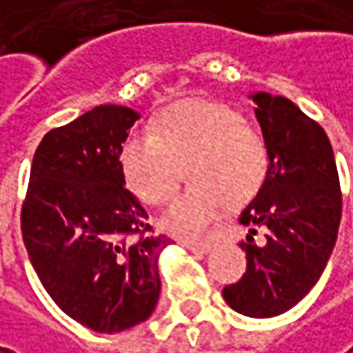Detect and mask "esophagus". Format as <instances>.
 <instances>
[{
    "label": "esophagus",
    "instance_id": "obj_1",
    "mask_svg": "<svg viewBox=\"0 0 353 353\" xmlns=\"http://www.w3.org/2000/svg\"><path fill=\"white\" fill-rule=\"evenodd\" d=\"M185 248H190L192 252H198V254H206L212 250V244L210 242H183Z\"/></svg>",
    "mask_w": 353,
    "mask_h": 353
}]
</instances>
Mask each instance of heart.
<instances>
[{
	"label": "heart",
	"mask_w": 353,
	"mask_h": 353,
	"mask_svg": "<svg viewBox=\"0 0 353 353\" xmlns=\"http://www.w3.org/2000/svg\"><path fill=\"white\" fill-rule=\"evenodd\" d=\"M127 188L147 206L161 208L176 196L181 168L188 188L161 226L177 239L206 236L228 204L252 200L269 176V149L259 129L222 103H179L159 112L149 131H131L119 149Z\"/></svg>",
	"instance_id": "1"
}]
</instances>
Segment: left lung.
Returning a JSON list of instances; mask_svg holds the SVG:
<instances>
[{
    "label": "left lung",
    "mask_w": 353,
    "mask_h": 353,
    "mask_svg": "<svg viewBox=\"0 0 353 353\" xmlns=\"http://www.w3.org/2000/svg\"><path fill=\"white\" fill-rule=\"evenodd\" d=\"M252 101L271 165L239 218L250 226L241 242L246 272L222 295L234 311L263 319L289 311L319 281L337 239L341 190L323 127L283 97L259 92ZM259 228L265 245L254 244Z\"/></svg>",
    "instance_id": "8db88e82"
}]
</instances>
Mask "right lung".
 <instances>
[{
    "mask_svg": "<svg viewBox=\"0 0 353 353\" xmlns=\"http://www.w3.org/2000/svg\"><path fill=\"white\" fill-rule=\"evenodd\" d=\"M139 119L101 105L40 141L21 204V236L52 301L99 334L145 321L159 299L157 254L170 244L125 188L119 149Z\"/></svg>",
    "mask_w": 353,
    "mask_h": 353,
    "instance_id": "add662e5",
    "label": "right lung"
}]
</instances>
